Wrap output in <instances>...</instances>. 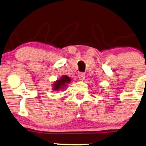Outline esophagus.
Segmentation results:
<instances>
[{
    "mask_svg": "<svg viewBox=\"0 0 146 146\" xmlns=\"http://www.w3.org/2000/svg\"><path fill=\"white\" fill-rule=\"evenodd\" d=\"M78 78H79L80 80H83L84 79V78H85V74H84V73H82V72H80V73H78Z\"/></svg>",
    "mask_w": 146,
    "mask_h": 146,
    "instance_id": "1",
    "label": "esophagus"
}]
</instances>
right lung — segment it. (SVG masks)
I'll list each match as a JSON object with an SVG mask.
<instances>
[{"mask_svg":"<svg viewBox=\"0 0 146 146\" xmlns=\"http://www.w3.org/2000/svg\"><path fill=\"white\" fill-rule=\"evenodd\" d=\"M70 81V78L67 76H64L60 78L59 80L55 82L53 84V90L58 91L60 89H63L66 87L68 83Z\"/></svg>","mask_w":146,"mask_h":146,"instance_id":"add662e5","label":"right lung"}]
</instances>
